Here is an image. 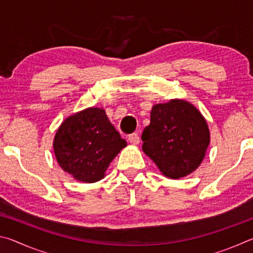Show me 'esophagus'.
I'll return each instance as SVG.
<instances>
[{
	"label": "esophagus",
	"mask_w": 253,
	"mask_h": 253,
	"mask_svg": "<svg viewBox=\"0 0 253 253\" xmlns=\"http://www.w3.org/2000/svg\"><path fill=\"white\" fill-rule=\"evenodd\" d=\"M128 140H129V143H131L132 145H137L139 144V136L137 132H132V134L128 136Z\"/></svg>",
	"instance_id": "1"
}]
</instances>
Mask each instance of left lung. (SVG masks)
<instances>
[{
    "instance_id": "left-lung-1",
    "label": "left lung",
    "mask_w": 253,
    "mask_h": 253,
    "mask_svg": "<svg viewBox=\"0 0 253 253\" xmlns=\"http://www.w3.org/2000/svg\"><path fill=\"white\" fill-rule=\"evenodd\" d=\"M142 140L144 153L161 172L177 179L199 168L210 144V131L193 105L175 99L153 107Z\"/></svg>"
}]
</instances>
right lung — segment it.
Listing matches in <instances>:
<instances>
[{
    "label": "right lung",
    "mask_w": 253,
    "mask_h": 253,
    "mask_svg": "<svg viewBox=\"0 0 253 253\" xmlns=\"http://www.w3.org/2000/svg\"><path fill=\"white\" fill-rule=\"evenodd\" d=\"M126 145L104 109L88 108L61 124L53 149L65 172L80 182L93 183L104 177L111 161Z\"/></svg>",
    "instance_id": "right-lung-1"
}]
</instances>
